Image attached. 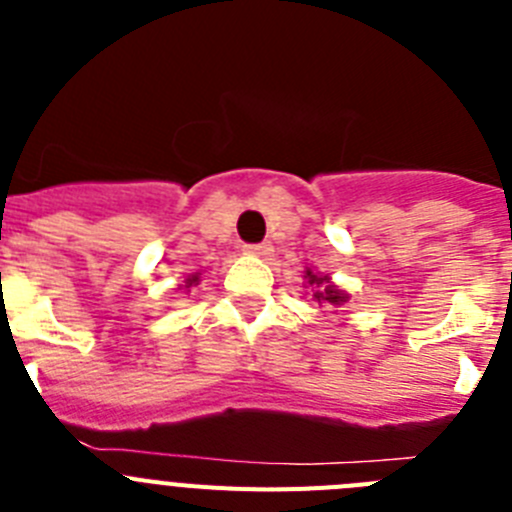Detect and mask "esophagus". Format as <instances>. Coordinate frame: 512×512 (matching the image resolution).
Masks as SVG:
<instances>
[{"mask_svg": "<svg viewBox=\"0 0 512 512\" xmlns=\"http://www.w3.org/2000/svg\"><path fill=\"white\" fill-rule=\"evenodd\" d=\"M271 251H274L271 243H251V246H246V253H251V256H261V259L271 256Z\"/></svg>", "mask_w": 512, "mask_h": 512, "instance_id": "34e87169", "label": "esophagus"}]
</instances>
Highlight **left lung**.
I'll list each match as a JSON object with an SVG mask.
<instances>
[{
  "label": "left lung",
  "mask_w": 512,
  "mask_h": 512,
  "mask_svg": "<svg viewBox=\"0 0 512 512\" xmlns=\"http://www.w3.org/2000/svg\"><path fill=\"white\" fill-rule=\"evenodd\" d=\"M307 279H310V284H315V300L318 302H330V305H341V302H346V295H343L341 289H336L333 284L328 282V277H318V274H312L310 269H307Z\"/></svg>",
  "instance_id": "left-lung-1"
}]
</instances>
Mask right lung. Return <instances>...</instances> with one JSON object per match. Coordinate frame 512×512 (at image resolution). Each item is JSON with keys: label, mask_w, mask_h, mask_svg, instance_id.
I'll use <instances>...</instances> for the list:
<instances>
[{"label": "right lung", "mask_w": 512, "mask_h": 512, "mask_svg": "<svg viewBox=\"0 0 512 512\" xmlns=\"http://www.w3.org/2000/svg\"><path fill=\"white\" fill-rule=\"evenodd\" d=\"M194 282H197V274H192V277L187 279V284H194Z\"/></svg>", "instance_id": "obj_1"}]
</instances>
